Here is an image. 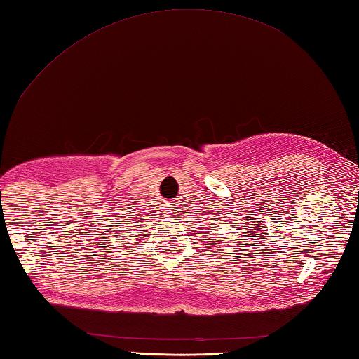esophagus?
Returning a JSON list of instances; mask_svg holds the SVG:
<instances>
[{
  "label": "esophagus",
  "mask_w": 359,
  "mask_h": 359,
  "mask_svg": "<svg viewBox=\"0 0 359 359\" xmlns=\"http://www.w3.org/2000/svg\"><path fill=\"white\" fill-rule=\"evenodd\" d=\"M167 213H170V215H175V213H177V210H175V207L169 205V210H167Z\"/></svg>",
  "instance_id": "1"
}]
</instances>
